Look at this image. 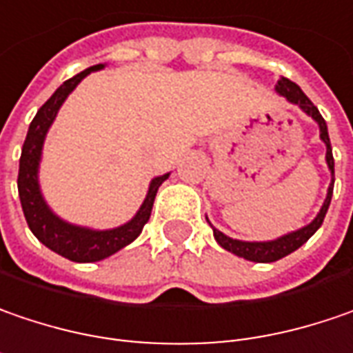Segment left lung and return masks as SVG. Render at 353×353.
I'll list each match as a JSON object with an SVG mask.
<instances>
[{"label":"left lung","instance_id":"1","mask_svg":"<svg viewBox=\"0 0 353 353\" xmlns=\"http://www.w3.org/2000/svg\"><path fill=\"white\" fill-rule=\"evenodd\" d=\"M276 92L280 95H283L290 103H296L300 105L301 110L307 115H312L318 125H320V137L321 141L325 143V161H327V168L332 172V183L327 188V196H325V201L321 205L320 214L314 218L312 223L303 225L301 230H296L292 234H285L278 239H272V241H241V239H232L228 238L225 234H221L219 230H216L214 225V238L218 241L219 245L232 254H236L239 258L250 259V261H258V263H270V261H278V259L285 258L288 254L296 252L298 248H301L307 239L312 238L318 228L323 223V218L327 214V208H330V201H332V194H334V156H332V145H330V135H327V125L323 121V117L318 112V108L310 101V97L303 94L300 90L298 83L290 81L288 77H281L276 85Z\"/></svg>","mask_w":353,"mask_h":353}]
</instances>
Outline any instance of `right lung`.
<instances>
[{"label":"right lung","instance_id":"right-lung-1","mask_svg":"<svg viewBox=\"0 0 353 353\" xmlns=\"http://www.w3.org/2000/svg\"><path fill=\"white\" fill-rule=\"evenodd\" d=\"M101 68H103V63L88 68L81 73L73 75L72 79L63 81V85H59L55 90V94L37 110L33 121L30 123L28 137L23 141L21 157H19L17 190H19L23 216H26V221L33 232V236L55 254L72 259V261H79V263H90V261L110 258L112 254L119 252L128 243H132L141 234L143 225L152 216V208H154V199H156L159 185L170 177V174L154 177L150 183L148 196L143 199L141 208L137 210L134 219H130L128 223L114 228V230H90V228L73 225V223H68L61 218H57L48 208L46 199L41 196V190H39V179H37L46 134L59 112L61 103L75 90V85L85 75L97 72Z\"/></svg>","mask_w":353,"mask_h":353}]
</instances>
